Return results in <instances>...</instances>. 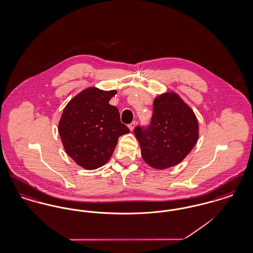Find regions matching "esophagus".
Masks as SVG:
<instances>
[{"label":"esophagus","instance_id":"obj_1","mask_svg":"<svg viewBox=\"0 0 253 253\" xmlns=\"http://www.w3.org/2000/svg\"><path fill=\"white\" fill-rule=\"evenodd\" d=\"M135 124H136V122L135 121H132V123L131 124H129V129L131 130V131H132L133 129H134V127H135Z\"/></svg>","mask_w":253,"mask_h":253}]
</instances>
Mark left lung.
<instances>
[{
	"label": "left lung",
	"instance_id": "8db88e82",
	"mask_svg": "<svg viewBox=\"0 0 253 253\" xmlns=\"http://www.w3.org/2000/svg\"><path fill=\"white\" fill-rule=\"evenodd\" d=\"M141 155L153 168L166 169L181 162L198 139V122L179 96L166 93L156 97L151 123L133 130Z\"/></svg>",
	"mask_w": 253,
	"mask_h": 253
}]
</instances>
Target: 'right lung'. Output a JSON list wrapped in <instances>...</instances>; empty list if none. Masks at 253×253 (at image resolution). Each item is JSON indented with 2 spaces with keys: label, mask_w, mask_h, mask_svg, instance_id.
I'll use <instances>...</instances> for the list:
<instances>
[{
  "label": "right lung",
  "mask_w": 253,
  "mask_h": 253,
  "mask_svg": "<svg viewBox=\"0 0 253 253\" xmlns=\"http://www.w3.org/2000/svg\"><path fill=\"white\" fill-rule=\"evenodd\" d=\"M117 91L87 88L72 98L60 118L59 133L65 152L80 166L95 169L112 157L119 137L130 132L119 109L109 104Z\"/></svg>",
  "instance_id": "1"
}]
</instances>
